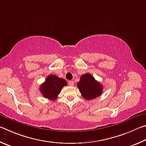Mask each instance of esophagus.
<instances>
[{"label": "esophagus", "instance_id": "1", "mask_svg": "<svg viewBox=\"0 0 146 146\" xmlns=\"http://www.w3.org/2000/svg\"><path fill=\"white\" fill-rule=\"evenodd\" d=\"M68 85L71 86H74V81H68Z\"/></svg>", "mask_w": 146, "mask_h": 146}]
</instances>
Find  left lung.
I'll return each mask as SVG.
<instances>
[{"label": "left lung", "mask_w": 146, "mask_h": 146, "mask_svg": "<svg viewBox=\"0 0 146 146\" xmlns=\"http://www.w3.org/2000/svg\"><path fill=\"white\" fill-rule=\"evenodd\" d=\"M77 85L83 98L86 100L96 99L103 92V85L90 74L86 73L81 76Z\"/></svg>", "instance_id": "8db88e82"}]
</instances>
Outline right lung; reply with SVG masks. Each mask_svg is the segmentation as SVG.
<instances>
[{"instance_id":"add662e5","label":"right lung","mask_w":146,"mask_h":146,"mask_svg":"<svg viewBox=\"0 0 146 146\" xmlns=\"http://www.w3.org/2000/svg\"><path fill=\"white\" fill-rule=\"evenodd\" d=\"M66 85L67 83L64 79L50 74L46 78L45 82L40 86V90L44 98L53 101L57 99L61 88Z\"/></svg>"}]
</instances>
